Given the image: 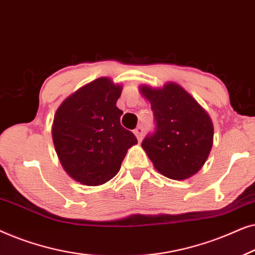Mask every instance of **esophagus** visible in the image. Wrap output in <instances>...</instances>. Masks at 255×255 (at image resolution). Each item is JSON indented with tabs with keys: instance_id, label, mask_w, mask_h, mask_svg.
<instances>
[{
	"instance_id": "esophagus-1",
	"label": "esophagus",
	"mask_w": 255,
	"mask_h": 255,
	"mask_svg": "<svg viewBox=\"0 0 255 255\" xmlns=\"http://www.w3.org/2000/svg\"><path fill=\"white\" fill-rule=\"evenodd\" d=\"M134 134L135 137H137L138 141H141L142 139V134H144V128H142V127H138L137 128H134Z\"/></svg>"
}]
</instances>
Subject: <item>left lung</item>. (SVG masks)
<instances>
[{"instance_id":"obj_1","label":"left lung","mask_w":255,"mask_h":255,"mask_svg":"<svg viewBox=\"0 0 255 255\" xmlns=\"http://www.w3.org/2000/svg\"><path fill=\"white\" fill-rule=\"evenodd\" d=\"M151 103L154 131L146 135L142 148L162 175L173 180L196 174L212 147L214 127L200 104L176 83L162 89L142 86Z\"/></svg>"}]
</instances>
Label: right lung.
<instances>
[{"instance_id": "add662e5", "label": "right lung", "mask_w": 255, "mask_h": 255, "mask_svg": "<svg viewBox=\"0 0 255 255\" xmlns=\"http://www.w3.org/2000/svg\"><path fill=\"white\" fill-rule=\"evenodd\" d=\"M122 87L108 78L88 83L66 99L54 116L53 142L64 169L75 181L99 186L113 179L128 149L137 144L121 125L116 107Z\"/></svg>"}]
</instances>
